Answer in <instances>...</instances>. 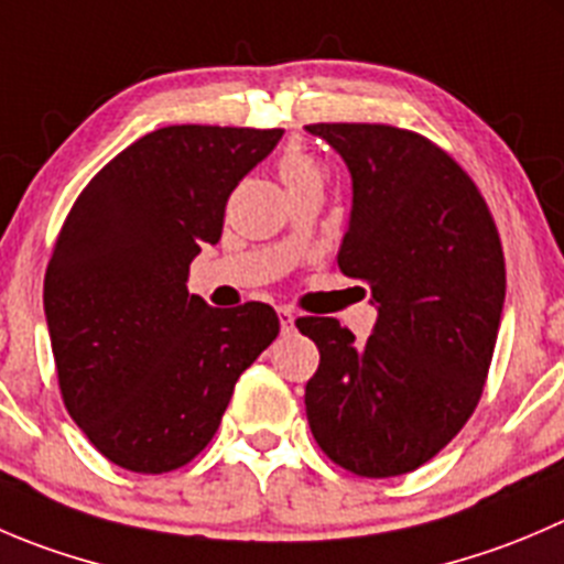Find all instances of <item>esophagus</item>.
Wrapping results in <instances>:
<instances>
[{
    "mask_svg": "<svg viewBox=\"0 0 564 564\" xmlns=\"http://www.w3.org/2000/svg\"><path fill=\"white\" fill-rule=\"evenodd\" d=\"M278 316H281V330L292 333L294 330V311L286 308V305H281V308H278Z\"/></svg>",
    "mask_w": 564,
    "mask_h": 564,
    "instance_id": "esophagus-1",
    "label": "esophagus"
}]
</instances>
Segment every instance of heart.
<instances>
[{
    "label": "heart",
    "mask_w": 564,
    "mask_h": 564,
    "mask_svg": "<svg viewBox=\"0 0 564 564\" xmlns=\"http://www.w3.org/2000/svg\"><path fill=\"white\" fill-rule=\"evenodd\" d=\"M275 167L283 187L289 189V195L311 187L322 189V184H325V165H322L316 156H311L305 149H300V145H289V149L278 156Z\"/></svg>",
    "instance_id": "heart-1"
}]
</instances>
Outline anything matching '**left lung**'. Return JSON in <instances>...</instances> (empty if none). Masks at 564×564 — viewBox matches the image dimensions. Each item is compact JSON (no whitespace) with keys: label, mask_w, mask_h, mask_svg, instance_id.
I'll list each match as a JSON object with an SVG mask.
<instances>
[{"label":"left lung","mask_w":564,"mask_h":564,"mask_svg":"<svg viewBox=\"0 0 564 564\" xmlns=\"http://www.w3.org/2000/svg\"><path fill=\"white\" fill-rule=\"evenodd\" d=\"M347 162L352 215L338 270L369 283L364 344L333 316L297 327L319 347L305 415L319 449L355 477L433 460L482 397L507 272L494 215L444 149L388 123H308Z\"/></svg>","instance_id":"obj_1"}]
</instances>
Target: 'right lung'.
Segmentation results:
<instances>
[{"label":"right lung","instance_id":"1","mask_svg":"<svg viewBox=\"0 0 564 564\" xmlns=\"http://www.w3.org/2000/svg\"><path fill=\"white\" fill-rule=\"evenodd\" d=\"M283 129L165 126L79 193L43 281L65 410L134 474L187 466L215 438L239 375L275 341L267 303L212 308L189 264L223 234L228 195Z\"/></svg>","mask_w":564,"mask_h":564}]
</instances>
